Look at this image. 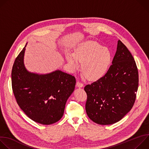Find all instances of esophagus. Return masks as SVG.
<instances>
[{"label": "esophagus", "mask_w": 149, "mask_h": 149, "mask_svg": "<svg viewBox=\"0 0 149 149\" xmlns=\"http://www.w3.org/2000/svg\"><path fill=\"white\" fill-rule=\"evenodd\" d=\"M77 87L78 88H82L84 87V84L82 83H81L80 82H77Z\"/></svg>", "instance_id": "1"}]
</instances>
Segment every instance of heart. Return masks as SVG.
Segmentation results:
<instances>
[{"mask_svg":"<svg viewBox=\"0 0 149 149\" xmlns=\"http://www.w3.org/2000/svg\"><path fill=\"white\" fill-rule=\"evenodd\" d=\"M66 59L72 71L80 68L90 81L102 78L107 72L112 61V54L108 48L102 47L98 42L88 40L78 44L74 53L68 52Z\"/></svg>","mask_w":149,"mask_h":149,"instance_id":"obj_1","label":"heart"}]
</instances>
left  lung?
<instances>
[{
    "mask_svg": "<svg viewBox=\"0 0 149 149\" xmlns=\"http://www.w3.org/2000/svg\"><path fill=\"white\" fill-rule=\"evenodd\" d=\"M139 86L136 62L118 40L112 65L104 77L87 85L86 110L94 123L109 125L121 120L132 109Z\"/></svg>",
    "mask_w": 149,
    "mask_h": 149,
    "instance_id": "obj_1",
    "label": "left lung"
}]
</instances>
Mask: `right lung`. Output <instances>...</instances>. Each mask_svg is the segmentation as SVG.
I'll return each instance as SVG.
<instances>
[{"label": "right lung", "instance_id": "1", "mask_svg": "<svg viewBox=\"0 0 149 149\" xmlns=\"http://www.w3.org/2000/svg\"><path fill=\"white\" fill-rule=\"evenodd\" d=\"M26 45L13 65V92L20 108L29 118L41 124H52L62 117L76 80L74 76L59 70L48 74L29 71L24 63Z\"/></svg>", "mask_w": 149, "mask_h": 149}]
</instances>
